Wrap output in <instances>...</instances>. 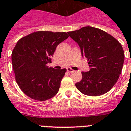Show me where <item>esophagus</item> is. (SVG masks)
<instances>
[{"mask_svg":"<svg viewBox=\"0 0 131 131\" xmlns=\"http://www.w3.org/2000/svg\"><path fill=\"white\" fill-rule=\"evenodd\" d=\"M67 72H70V73H72L74 72V70H72L71 68H69V67L67 68Z\"/></svg>","mask_w":131,"mask_h":131,"instance_id":"34e87169","label":"esophagus"}]
</instances>
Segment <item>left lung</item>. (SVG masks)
I'll return each instance as SVG.
<instances>
[{"label": "left lung", "instance_id": "8db88e82", "mask_svg": "<svg viewBox=\"0 0 131 131\" xmlns=\"http://www.w3.org/2000/svg\"><path fill=\"white\" fill-rule=\"evenodd\" d=\"M68 34L78 44L90 67L89 71L82 72V80L76 83L77 89L92 96L109 91L117 82L124 63L121 43L106 32L89 26Z\"/></svg>", "mask_w": 131, "mask_h": 131}]
</instances>
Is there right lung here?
I'll return each mask as SVG.
<instances>
[{
    "label": "right lung",
    "mask_w": 131,
    "mask_h": 131,
    "mask_svg": "<svg viewBox=\"0 0 131 131\" xmlns=\"http://www.w3.org/2000/svg\"><path fill=\"white\" fill-rule=\"evenodd\" d=\"M66 32L38 31L22 38L12 53L16 80L29 97L46 101L59 91L67 69L48 67L56 47L68 38Z\"/></svg>",
    "instance_id": "right-lung-1"
}]
</instances>
